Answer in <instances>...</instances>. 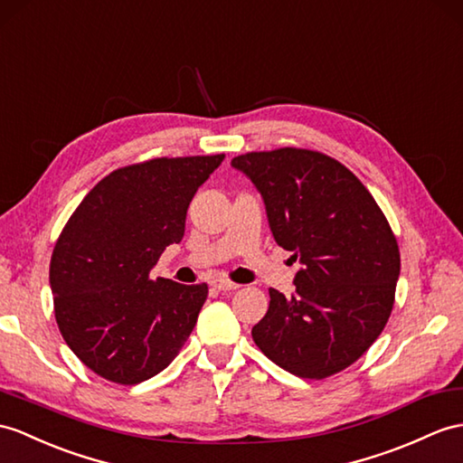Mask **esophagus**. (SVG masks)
Returning a JSON list of instances; mask_svg holds the SVG:
<instances>
[{
  "label": "esophagus",
  "mask_w": 463,
  "mask_h": 463,
  "mask_svg": "<svg viewBox=\"0 0 463 463\" xmlns=\"http://www.w3.org/2000/svg\"><path fill=\"white\" fill-rule=\"evenodd\" d=\"M213 288H218V290H235V288H240V285L238 283H232V280H228V279H223V277H216V279H212V283H210Z\"/></svg>",
  "instance_id": "obj_1"
}]
</instances>
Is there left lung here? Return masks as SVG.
Listing matches in <instances>:
<instances>
[{
    "mask_svg": "<svg viewBox=\"0 0 463 463\" xmlns=\"http://www.w3.org/2000/svg\"><path fill=\"white\" fill-rule=\"evenodd\" d=\"M261 193L275 241L302 269L297 295L269 288L257 347L288 373L326 379L355 364L385 328L401 273L399 243L347 166L298 146L233 156Z\"/></svg>",
    "mask_w": 463,
    "mask_h": 463,
    "instance_id": "obj_1",
    "label": "left lung"
}]
</instances>
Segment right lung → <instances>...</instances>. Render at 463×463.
<instances>
[{
  "mask_svg": "<svg viewBox=\"0 0 463 463\" xmlns=\"http://www.w3.org/2000/svg\"><path fill=\"white\" fill-rule=\"evenodd\" d=\"M220 155L156 156L116 168L66 222L51 257L54 318L80 362L118 385L161 373L194 330L208 285L153 279Z\"/></svg>",
  "mask_w": 463,
  "mask_h": 463,
  "instance_id": "obj_1",
  "label": "right lung"
}]
</instances>
